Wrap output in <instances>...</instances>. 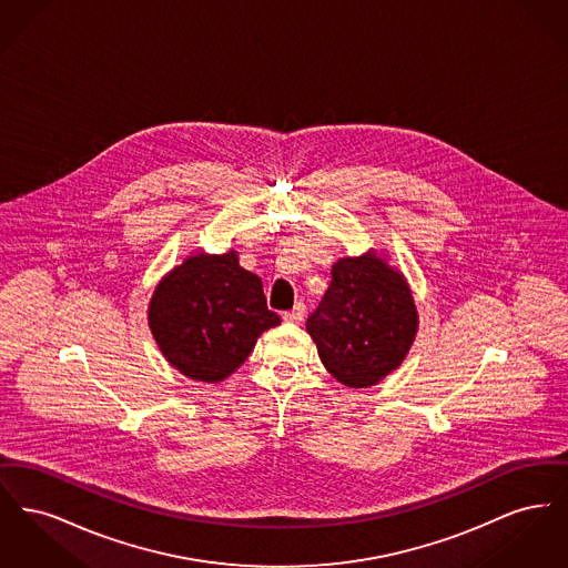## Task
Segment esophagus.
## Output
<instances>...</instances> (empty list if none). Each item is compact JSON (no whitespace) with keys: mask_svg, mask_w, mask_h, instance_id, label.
Here are the masks:
<instances>
[{"mask_svg":"<svg viewBox=\"0 0 568 568\" xmlns=\"http://www.w3.org/2000/svg\"><path fill=\"white\" fill-rule=\"evenodd\" d=\"M304 313H306V308H304V304L300 302V304H296L292 311L283 313V322H287V324H302Z\"/></svg>","mask_w":568,"mask_h":568,"instance_id":"obj_1","label":"esophagus"}]
</instances>
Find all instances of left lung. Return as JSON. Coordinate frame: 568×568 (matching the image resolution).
I'll return each mask as SVG.
<instances>
[{"label": "left lung", "mask_w": 568, "mask_h": 568, "mask_svg": "<svg viewBox=\"0 0 568 568\" xmlns=\"http://www.w3.org/2000/svg\"><path fill=\"white\" fill-rule=\"evenodd\" d=\"M306 329L332 377L371 387L405 359L417 311L403 274L366 253L332 266L329 287Z\"/></svg>", "instance_id": "obj_1"}]
</instances>
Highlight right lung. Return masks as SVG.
I'll return each instance as SVG.
<instances>
[{"label":"right lung","instance_id":"right-lung-1","mask_svg":"<svg viewBox=\"0 0 568 568\" xmlns=\"http://www.w3.org/2000/svg\"><path fill=\"white\" fill-rule=\"evenodd\" d=\"M149 324L165 359L185 377L216 383L230 377L257 336L281 324L268 311L257 274L234 251L193 255L158 285Z\"/></svg>","mask_w":568,"mask_h":568}]
</instances>
